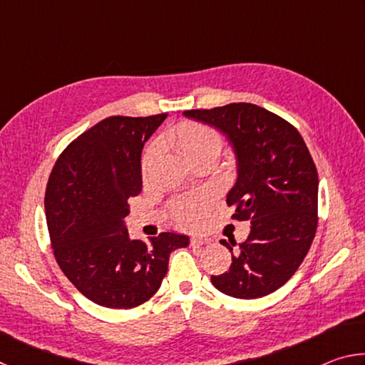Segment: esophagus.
<instances>
[{
	"mask_svg": "<svg viewBox=\"0 0 365 365\" xmlns=\"http://www.w3.org/2000/svg\"><path fill=\"white\" fill-rule=\"evenodd\" d=\"M190 243L193 245V246H205V245L211 243V240L206 238V237H191Z\"/></svg>",
	"mask_w": 365,
	"mask_h": 365,
	"instance_id": "1",
	"label": "esophagus"
}]
</instances>
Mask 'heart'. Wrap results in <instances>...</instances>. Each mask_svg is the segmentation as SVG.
I'll list each match as a JSON object with an SVG mask.
<instances>
[{
	"label": "heart",
	"mask_w": 365,
	"mask_h": 365,
	"mask_svg": "<svg viewBox=\"0 0 365 365\" xmlns=\"http://www.w3.org/2000/svg\"><path fill=\"white\" fill-rule=\"evenodd\" d=\"M169 145L182 154V156L190 160L201 154H219L222 140L219 133L212 130L211 127L202 125L196 122H183L175 130L169 133ZM153 163V153L148 151L143 160H141V169L146 174L148 169ZM174 217L178 224L183 227H196L205 219L206 212V200L202 196L185 197V200L177 201L172 207Z\"/></svg>",
	"instance_id": "1"
}]
</instances>
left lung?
Masks as SVG:
<instances>
[{
	"mask_svg": "<svg viewBox=\"0 0 365 365\" xmlns=\"http://www.w3.org/2000/svg\"><path fill=\"white\" fill-rule=\"evenodd\" d=\"M185 117L225 135L237 164L227 202L238 220H250L246 242L220 240L232 252L230 270L212 285L238 299H256L285 285L304 261L317 230L319 177L299 132L250 103L185 110Z\"/></svg>",
	"mask_w": 365,
	"mask_h": 365,
	"instance_id": "left-lung-1",
	"label": "left lung"
}]
</instances>
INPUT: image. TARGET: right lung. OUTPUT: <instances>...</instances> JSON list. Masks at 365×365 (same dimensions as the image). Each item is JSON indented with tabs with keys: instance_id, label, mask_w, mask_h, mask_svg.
<instances>
[{
	"instance_id": "obj_1",
	"label": "right lung",
	"mask_w": 365,
	"mask_h": 365,
	"mask_svg": "<svg viewBox=\"0 0 365 365\" xmlns=\"http://www.w3.org/2000/svg\"><path fill=\"white\" fill-rule=\"evenodd\" d=\"M168 114L114 115L66 148L46 185L45 211L61 270L85 298L132 309L158 292L169 256L190 238L164 232L150 243L128 235V197L141 191V150Z\"/></svg>"
}]
</instances>
